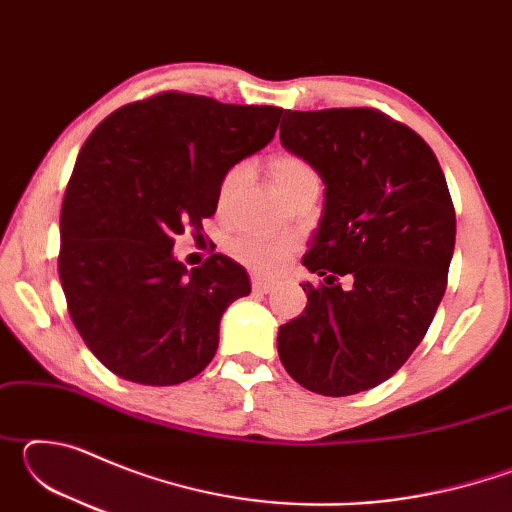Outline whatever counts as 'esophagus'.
<instances>
[{
	"label": "esophagus",
	"mask_w": 512,
	"mask_h": 512,
	"mask_svg": "<svg viewBox=\"0 0 512 512\" xmlns=\"http://www.w3.org/2000/svg\"><path fill=\"white\" fill-rule=\"evenodd\" d=\"M275 289V282L271 280H262V277H255L253 280V291L257 293H271Z\"/></svg>",
	"instance_id": "34e87169"
}]
</instances>
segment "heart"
<instances>
[{
  "instance_id": "1",
  "label": "heart",
  "mask_w": 512,
  "mask_h": 512,
  "mask_svg": "<svg viewBox=\"0 0 512 512\" xmlns=\"http://www.w3.org/2000/svg\"><path fill=\"white\" fill-rule=\"evenodd\" d=\"M268 171L275 180V185L280 187L284 196L296 194L300 187L309 183H320L318 171L311 167L302 155L291 151H277L268 160ZM250 178L248 162H235L223 171L216 185V210L225 212L235 201L241 187L246 185ZM225 250L232 259H237L239 264H244L250 271L259 275H275L280 273L284 266L289 264V259L296 253V244L291 239H266L255 235H237L228 239Z\"/></svg>"
}]
</instances>
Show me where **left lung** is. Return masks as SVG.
Instances as JSON below:
<instances>
[{
    "label": "left lung",
    "mask_w": 512,
    "mask_h": 512,
    "mask_svg": "<svg viewBox=\"0 0 512 512\" xmlns=\"http://www.w3.org/2000/svg\"><path fill=\"white\" fill-rule=\"evenodd\" d=\"M280 140L325 183L302 259L323 282L302 284L307 307L280 327V361L311 393L368 391L404 366L445 296L456 241L445 173L418 133L375 108L284 110Z\"/></svg>",
    "instance_id": "1"
}]
</instances>
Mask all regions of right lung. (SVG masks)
I'll return each instance as SVG.
<instances>
[{
  "mask_svg": "<svg viewBox=\"0 0 512 512\" xmlns=\"http://www.w3.org/2000/svg\"><path fill=\"white\" fill-rule=\"evenodd\" d=\"M282 108L158 92L112 112L76 158L60 210L58 275L81 339L117 377L173 386L219 345L248 273L214 253L187 271L176 237H201L223 171L273 140Z\"/></svg>",
  "mask_w": 512,
  "mask_h": 512,
  "instance_id": "1",
  "label": "right lung"
}]
</instances>
